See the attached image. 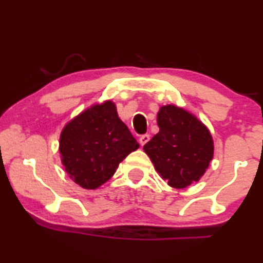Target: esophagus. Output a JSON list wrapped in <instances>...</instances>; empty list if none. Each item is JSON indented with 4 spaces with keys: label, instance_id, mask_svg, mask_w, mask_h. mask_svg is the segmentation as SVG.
<instances>
[{
    "label": "esophagus",
    "instance_id": "1",
    "mask_svg": "<svg viewBox=\"0 0 263 263\" xmlns=\"http://www.w3.org/2000/svg\"><path fill=\"white\" fill-rule=\"evenodd\" d=\"M149 135H143V136H142V137L140 138V144L141 145H144L145 143H147V142L148 141H149Z\"/></svg>",
    "mask_w": 263,
    "mask_h": 263
}]
</instances>
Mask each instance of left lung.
I'll use <instances>...</instances> for the list:
<instances>
[{"label":"left lung","instance_id":"1","mask_svg":"<svg viewBox=\"0 0 263 263\" xmlns=\"http://www.w3.org/2000/svg\"><path fill=\"white\" fill-rule=\"evenodd\" d=\"M159 132L143 149L154 167L174 189L197 182L213 159L210 129L194 114L176 105H164L157 115Z\"/></svg>","mask_w":263,"mask_h":263}]
</instances>
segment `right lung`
Masks as SVG:
<instances>
[{
  "mask_svg": "<svg viewBox=\"0 0 263 263\" xmlns=\"http://www.w3.org/2000/svg\"><path fill=\"white\" fill-rule=\"evenodd\" d=\"M140 144L120 120L115 103L94 104L66 123L59 151L66 173L76 183L96 190Z\"/></svg>",
  "mask_w": 263,
  "mask_h": 263,
  "instance_id": "1",
  "label": "right lung"
}]
</instances>
